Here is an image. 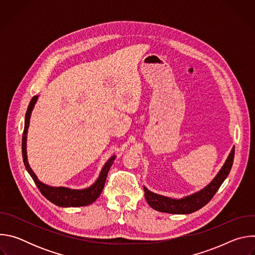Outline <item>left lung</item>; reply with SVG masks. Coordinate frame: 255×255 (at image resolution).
I'll list each match as a JSON object with an SVG mask.
<instances>
[{
	"mask_svg": "<svg viewBox=\"0 0 255 255\" xmlns=\"http://www.w3.org/2000/svg\"><path fill=\"white\" fill-rule=\"evenodd\" d=\"M234 154H235V147L232 148L226 162L224 163L223 167L216 175V177L211 181V183L201 190L198 193H195L192 196L186 197L184 199H170L167 197H163L157 194H154L150 191H148L144 187V196L146 199L147 203L151 208H153L156 211L163 212V213H169V214H191L193 212H196L203 208L205 205H207L211 199L214 197L216 192L219 190L221 185L225 178L228 176L233 160H234Z\"/></svg>",
	"mask_w": 255,
	"mask_h": 255,
	"instance_id": "left-lung-1",
	"label": "left lung"
}]
</instances>
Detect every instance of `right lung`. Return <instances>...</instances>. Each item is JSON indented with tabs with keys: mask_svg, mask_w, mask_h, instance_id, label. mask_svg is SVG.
<instances>
[{
	"mask_svg": "<svg viewBox=\"0 0 255 255\" xmlns=\"http://www.w3.org/2000/svg\"><path fill=\"white\" fill-rule=\"evenodd\" d=\"M37 98H38V96H34L32 98V100L28 106V109H27L26 116H25V125H24L23 137H22V155H23V161H24L25 167H26L27 171L29 172V174L31 175V177L33 178L34 183L36 184V186H37L40 193L54 205L59 206V207L88 206V205L92 204L93 202H95L100 197L101 193L103 192L106 179H107V174L114 162L115 155L112 156L106 162V164L104 165V167L101 171V174H100L99 178L97 179L96 183L88 189L70 190L68 188H63V187L53 188V187H49V186L42 184L41 181L38 180L37 176L35 175V173L32 171V169L30 168V166L28 164L27 152H26V139H27V131H28V127H29V122H30V116H31V112L34 108V105H35L36 101H37Z\"/></svg>",
	"mask_w": 255,
	"mask_h": 255,
	"instance_id": "obj_1",
	"label": "right lung"
}]
</instances>
